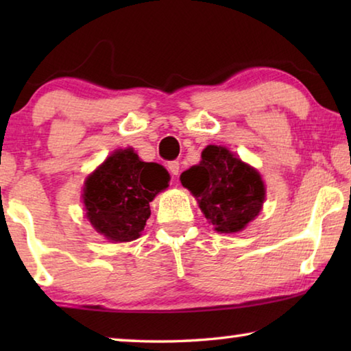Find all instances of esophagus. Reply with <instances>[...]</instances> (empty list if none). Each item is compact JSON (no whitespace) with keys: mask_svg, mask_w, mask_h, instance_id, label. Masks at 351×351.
<instances>
[{"mask_svg":"<svg viewBox=\"0 0 351 351\" xmlns=\"http://www.w3.org/2000/svg\"><path fill=\"white\" fill-rule=\"evenodd\" d=\"M167 167H169V171L173 176H176L178 173H180V162L178 161H170L169 164H167Z\"/></svg>","mask_w":351,"mask_h":351,"instance_id":"obj_1","label":"esophagus"}]
</instances>
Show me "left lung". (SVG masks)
I'll return each mask as SVG.
<instances>
[{
  "label": "left lung",
  "instance_id": "left-lung-1",
  "mask_svg": "<svg viewBox=\"0 0 351 351\" xmlns=\"http://www.w3.org/2000/svg\"><path fill=\"white\" fill-rule=\"evenodd\" d=\"M180 180L219 234L245 229L260 213L266 195L258 171L221 145H207L199 164L182 171Z\"/></svg>",
  "mask_w": 351,
  "mask_h": 351
}]
</instances>
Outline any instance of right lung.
Wrapping results in <instances>:
<instances>
[{"label": "right lung", "instance_id": "add662e5", "mask_svg": "<svg viewBox=\"0 0 351 351\" xmlns=\"http://www.w3.org/2000/svg\"><path fill=\"white\" fill-rule=\"evenodd\" d=\"M169 181L162 165L141 161L133 148L116 150L85 181L82 198L88 221L110 241L139 239L150 203Z\"/></svg>", "mask_w": 351, "mask_h": 351}]
</instances>
